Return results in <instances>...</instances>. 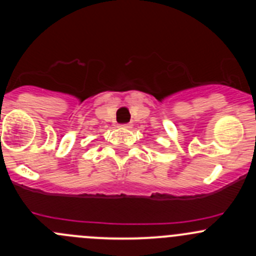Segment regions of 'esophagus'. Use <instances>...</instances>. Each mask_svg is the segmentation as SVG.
<instances>
[{
    "instance_id": "obj_1",
    "label": "esophagus",
    "mask_w": 256,
    "mask_h": 256,
    "mask_svg": "<svg viewBox=\"0 0 256 256\" xmlns=\"http://www.w3.org/2000/svg\"><path fill=\"white\" fill-rule=\"evenodd\" d=\"M118 128H131V124H122V125H118Z\"/></svg>"
}]
</instances>
